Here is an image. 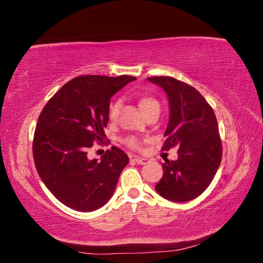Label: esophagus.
<instances>
[{"label":"esophagus","instance_id":"34e87169","mask_svg":"<svg viewBox=\"0 0 263 263\" xmlns=\"http://www.w3.org/2000/svg\"><path fill=\"white\" fill-rule=\"evenodd\" d=\"M135 162H136L137 164H146L148 163V159L147 158H140V157H135Z\"/></svg>","mask_w":263,"mask_h":263}]
</instances>
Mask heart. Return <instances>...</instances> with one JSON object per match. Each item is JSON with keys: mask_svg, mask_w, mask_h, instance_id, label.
<instances>
[{"mask_svg": "<svg viewBox=\"0 0 263 263\" xmlns=\"http://www.w3.org/2000/svg\"><path fill=\"white\" fill-rule=\"evenodd\" d=\"M139 106H140L142 112H146V110L149 109L150 107L159 106V103L153 98L144 97V98H141L139 100ZM119 107H121V101H119V100H116V101L110 103L109 108H108V117H109L110 121H114V119L117 117ZM125 144L128 147L133 148V149H140V147H141V141L136 137L126 138Z\"/></svg>", "mask_w": 263, "mask_h": 263, "instance_id": "1", "label": "heart"}]
</instances>
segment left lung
<instances>
[{
  "label": "left lung",
  "mask_w": 263,
  "mask_h": 263,
  "mask_svg": "<svg viewBox=\"0 0 263 263\" xmlns=\"http://www.w3.org/2000/svg\"><path fill=\"white\" fill-rule=\"evenodd\" d=\"M162 87L169 101V122L162 150L178 146V159L162 163L158 194L187 202L209 187L221 161V141L213 108L193 86L170 77L148 78Z\"/></svg>",
  "instance_id": "1"
}]
</instances>
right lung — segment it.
<instances>
[{
  "label": "right lung",
  "instance_id": "add662e5",
  "mask_svg": "<svg viewBox=\"0 0 263 263\" xmlns=\"http://www.w3.org/2000/svg\"><path fill=\"white\" fill-rule=\"evenodd\" d=\"M136 78L78 77L48 101L38 118L33 142L39 177L53 196L68 208L93 212L114 194L119 176L129 161L112 147L90 159L87 150L105 136L110 98Z\"/></svg>",
  "mask_w": 263,
  "mask_h": 263
}]
</instances>
